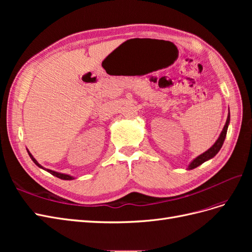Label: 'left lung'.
Segmentation results:
<instances>
[{"mask_svg": "<svg viewBox=\"0 0 252 252\" xmlns=\"http://www.w3.org/2000/svg\"><path fill=\"white\" fill-rule=\"evenodd\" d=\"M229 122H230V113L228 114L227 117V121H226V124L223 128L222 132H220V138L217 140V142L213 144V146H211L207 151H205L204 154H202L201 156H199L197 158H195L193 161L190 163V165L188 166V169H193V168H196L197 166H200L201 164H203L204 162L208 161L209 158L215 157L218 152L220 151V149L222 148L223 146V143L225 141V138H226V133H227V129H228V125H229Z\"/></svg>", "mask_w": 252, "mask_h": 252, "instance_id": "8db88e82", "label": "left lung"}]
</instances>
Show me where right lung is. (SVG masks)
<instances>
[{"label": "right lung", "mask_w": 252, "mask_h": 252, "mask_svg": "<svg viewBox=\"0 0 252 252\" xmlns=\"http://www.w3.org/2000/svg\"><path fill=\"white\" fill-rule=\"evenodd\" d=\"M28 155H29V157H30V158H32V159L33 161V163H34L36 166H39L40 168H43V167H42L39 163H37L36 159L32 156V154H30V152H28ZM43 169H45V168H43ZM45 170H47L49 173H51L52 175H55V177H57V178H59V179H62V180H73V177H70V175H68V174H64V173L56 172V171L50 170V169H45Z\"/></svg>", "instance_id": "1"}]
</instances>
